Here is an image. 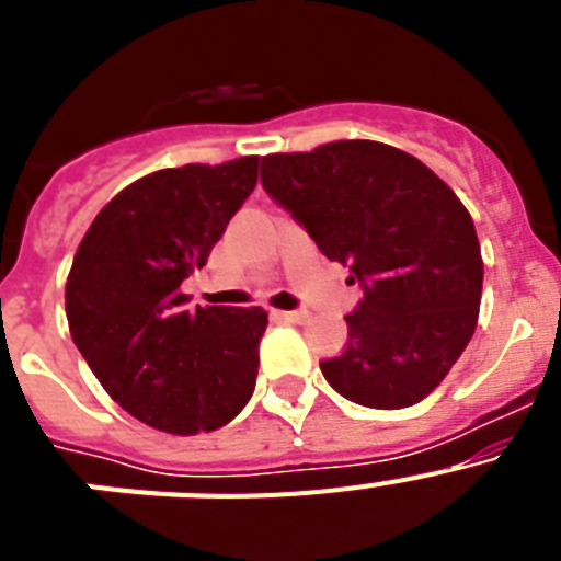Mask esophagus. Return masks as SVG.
<instances>
[{"label": "esophagus", "mask_w": 561, "mask_h": 561, "mask_svg": "<svg viewBox=\"0 0 561 561\" xmlns=\"http://www.w3.org/2000/svg\"><path fill=\"white\" fill-rule=\"evenodd\" d=\"M277 320H284V323H306L309 320V311L295 309V311H275Z\"/></svg>", "instance_id": "obj_1"}]
</instances>
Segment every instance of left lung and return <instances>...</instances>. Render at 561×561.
I'll use <instances>...</instances> for the list:
<instances>
[{
    "label": "left lung",
    "mask_w": 561,
    "mask_h": 561,
    "mask_svg": "<svg viewBox=\"0 0 561 561\" xmlns=\"http://www.w3.org/2000/svg\"><path fill=\"white\" fill-rule=\"evenodd\" d=\"M261 185L362 289L348 345L320 362L325 381L374 410L433 393L472 340L483 291L478 232L453 187L374 140L270 153Z\"/></svg>",
    "instance_id": "8db88e82"
}]
</instances>
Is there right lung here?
<instances>
[{
  "instance_id": "1",
  "label": "right lung",
  "mask_w": 561,
  "mask_h": 561,
  "mask_svg": "<svg viewBox=\"0 0 561 561\" xmlns=\"http://www.w3.org/2000/svg\"><path fill=\"white\" fill-rule=\"evenodd\" d=\"M257 182V157L131 182L98 213L67 280L72 342L108 396L162 433L225 427L255 390L264 309L196 306L182 280L207 264Z\"/></svg>"
}]
</instances>
